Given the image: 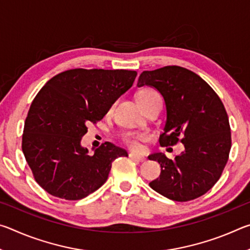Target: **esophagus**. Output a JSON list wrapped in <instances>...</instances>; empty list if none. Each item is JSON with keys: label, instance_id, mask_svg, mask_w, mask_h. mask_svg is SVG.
Instances as JSON below:
<instances>
[{"label": "esophagus", "instance_id": "34e87169", "mask_svg": "<svg viewBox=\"0 0 250 250\" xmlns=\"http://www.w3.org/2000/svg\"><path fill=\"white\" fill-rule=\"evenodd\" d=\"M130 159H132L134 161H137V162H143V161H146V158L143 155H139V154H135L133 152H131L129 154Z\"/></svg>", "mask_w": 250, "mask_h": 250}]
</instances>
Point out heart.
I'll use <instances>...</instances> for the list:
<instances>
[{
  "label": "heart",
  "mask_w": 250,
  "mask_h": 250,
  "mask_svg": "<svg viewBox=\"0 0 250 250\" xmlns=\"http://www.w3.org/2000/svg\"><path fill=\"white\" fill-rule=\"evenodd\" d=\"M153 96H159L158 92L153 89H150V88H146V89H142L138 92L137 99H146L150 98V97ZM145 138L142 134H134V133H125L124 134V141L131 147H138L139 146V140H142Z\"/></svg>",
  "instance_id": "b5f03b06"
}]
</instances>
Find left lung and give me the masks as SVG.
Instances as JSON below:
<instances>
[{
    "mask_svg": "<svg viewBox=\"0 0 250 250\" xmlns=\"http://www.w3.org/2000/svg\"><path fill=\"white\" fill-rule=\"evenodd\" d=\"M149 86L162 95L167 121L160 135L162 146L181 139L184 151L170 160L162 152L149 155L158 161L161 174L151 188L176 202L197 198L222 175L231 146L225 107L216 92L197 74L180 66L141 73L138 87Z\"/></svg>",
    "mask_w": 250,
    "mask_h": 250,
    "instance_id": "8db88e82",
    "label": "left lung"
}]
</instances>
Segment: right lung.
Masks as SVG:
<instances>
[{"label": "right lung", "mask_w": 250, "mask_h": 250, "mask_svg": "<svg viewBox=\"0 0 250 250\" xmlns=\"http://www.w3.org/2000/svg\"><path fill=\"white\" fill-rule=\"evenodd\" d=\"M137 71L70 69L49 79L33 100L22 150L35 181L50 195L77 201L107 181L113 161L126 151L104 142L94 154L82 146L89 122L101 120L132 87Z\"/></svg>", "instance_id": "obj_1"}]
</instances>
